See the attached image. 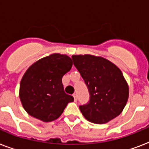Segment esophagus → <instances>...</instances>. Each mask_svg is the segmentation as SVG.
Returning <instances> with one entry per match:
<instances>
[{"label": "esophagus", "instance_id": "34e87169", "mask_svg": "<svg viewBox=\"0 0 149 149\" xmlns=\"http://www.w3.org/2000/svg\"><path fill=\"white\" fill-rule=\"evenodd\" d=\"M73 97H74V100L75 101H77V94H76V93H74V94H73Z\"/></svg>", "mask_w": 149, "mask_h": 149}]
</instances>
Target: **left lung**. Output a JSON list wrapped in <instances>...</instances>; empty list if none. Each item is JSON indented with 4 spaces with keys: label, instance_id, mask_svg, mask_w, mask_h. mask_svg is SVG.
Masks as SVG:
<instances>
[{
    "label": "left lung",
    "instance_id": "1",
    "mask_svg": "<svg viewBox=\"0 0 149 149\" xmlns=\"http://www.w3.org/2000/svg\"><path fill=\"white\" fill-rule=\"evenodd\" d=\"M72 58L90 93L88 104L79 106L84 118L102 125L118 117L129 95V87L120 69L101 56L73 55Z\"/></svg>",
    "mask_w": 149,
    "mask_h": 149
}]
</instances>
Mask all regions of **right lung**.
Wrapping results in <instances>:
<instances>
[{
	"label": "right lung",
	"mask_w": 149,
	"mask_h": 149,
	"mask_svg": "<svg viewBox=\"0 0 149 149\" xmlns=\"http://www.w3.org/2000/svg\"><path fill=\"white\" fill-rule=\"evenodd\" d=\"M72 65L66 55L53 53L30 65L20 83L19 97L29 115L44 122L58 118L72 96L64 91L62 78Z\"/></svg>",
	"instance_id": "obj_1"
}]
</instances>
